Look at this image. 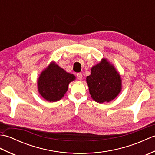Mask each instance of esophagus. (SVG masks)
Segmentation results:
<instances>
[{
  "mask_svg": "<svg viewBox=\"0 0 155 155\" xmlns=\"http://www.w3.org/2000/svg\"><path fill=\"white\" fill-rule=\"evenodd\" d=\"M77 77L78 78V79L80 80V81H81L82 78H83V75H82L81 73H77Z\"/></svg>",
  "mask_w": 155,
  "mask_h": 155,
  "instance_id": "34e87169",
  "label": "esophagus"
}]
</instances>
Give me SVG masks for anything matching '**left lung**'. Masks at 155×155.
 Masks as SVG:
<instances>
[{
    "instance_id": "left-lung-1",
    "label": "left lung",
    "mask_w": 155,
    "mask_h": 155,
    "mask_svg": "<svg viewBox=\"0 0 155 155\" xmlns=\"http://www.w3.org/2000/svg\"><path fill=\"white\" fill-rule=\"evenodd\" d=\"M87 82L91 97L99 103L113 100L121 90L120 75L106 59L92 68Z\"/></svg>"
}]
</instances>
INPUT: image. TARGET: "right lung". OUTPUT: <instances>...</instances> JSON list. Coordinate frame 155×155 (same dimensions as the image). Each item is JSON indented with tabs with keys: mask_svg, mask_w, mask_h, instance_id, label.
Instances as JSON below:
<instances>
[{
	"mask_svg": "<svg viewBox=\"0 0 155 155\" xmlns=\"http://www.w3.org/2000/svg\"><path fill=\"white\" fill-rule=\"evenodd\" d=\"M74 79L73 74L68 73L57 64L51 63L38 78V92L47 101L56 102L64 97L68 84Z\"/></svg>",
	"mask_w": 155,
	"mask_h": 155,
	"instance_id": "right-lung-1",
	"label": "right lung"
}]
</instances>
